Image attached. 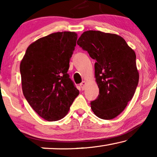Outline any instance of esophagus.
<instances>
[{"instance_id":"34e87169","label":"esophagus","mask_w":157,"mask_h":157,"mask_svg":"<svg viewBox=\"0 0 157 157\" xmlns=\"http://www.w3.org/2000/svg\"><path fill=\"white\" fill-rule=\"evenodd\" d=\"M85 86H86V82H85V81H82V82L80 83V86H81V89H82V90H84L85 89Z\"/></svg>"}]
</instances>
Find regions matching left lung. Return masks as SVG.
<instances>
[{"mask_svg":"<svg viewBox=\"0 0 157 157\" xmlns=\"http://www.w3.org/2000/svg\"><path fill=\"white\" fill-rule=\"evenodd\" d=\"M77 44L96 60V81L99 94L91 101L96 117L112 119L132 100L139 83L135 52L121 36L98 31L81 34Z\"/></svg>","mask_w":157,"mask_h":157,"instance_id":"left-lung-1","label":"left lung"}]
</instances>
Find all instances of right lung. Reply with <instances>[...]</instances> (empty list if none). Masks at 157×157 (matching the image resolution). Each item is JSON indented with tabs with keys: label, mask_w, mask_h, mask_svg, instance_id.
Returning a JSON list of instances; mask_svg holds the SVG:
<instances>
[{
	"label": "right lung",
	"mask_w": 157,
	"mask_h": 157,
	"mask_svg": "<svg viewBox=\"0 0 157 157\" xmlns=\"http://www.w3.org/2000/svg\"><path fill=\"white\" fill-rule=\"evenodd\" d=\"M76 40L74 32L51 33L30 45L21 62L23 95L48 121L63 119L79 94L67 73Z\"/></svg>",
	"instance_id": "obj_1"
}]
</instances>
